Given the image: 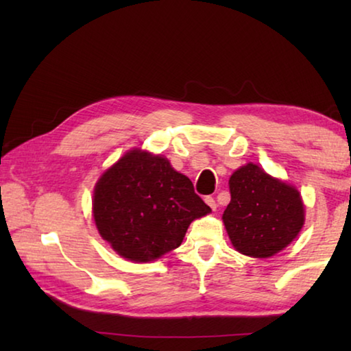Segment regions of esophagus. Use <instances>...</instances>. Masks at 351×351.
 Masks as SVG:
<instances>
[{
  "mask_svg": "<svg viewBox=\"0 0 351 351\" xmlns=\"http://www.w3.org/2000/svg\"><path fill=\"white\" fill-rule=\"evenodd\" d=\"M204 201H206V204L209 206L212 210H217V201H215V198H213V197H206Z\"/></svg>",
  "mask_w": 351,
  "mask_h": 351,
  "instance_id": "obj_1",
  "label": "esophagus"
}]
</instances>
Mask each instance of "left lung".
I'll return each mask as SVG.
<instances>
[{"label":"left lung","mask_w":351,"mask_h":351,"mask_svg":"<svg viewBox=\"0 0 351 351\" xmlns=\"http://www.w3.org/2000/svg\"><path fill=\"white\" fill-rule=\"evenodd\" d=\"M223 223L237 251L254 258L280 252L304 228L305 207L294 186L249 162L229 180Z\"/></svg>","instance_id":"obj_1"}]
</instances>
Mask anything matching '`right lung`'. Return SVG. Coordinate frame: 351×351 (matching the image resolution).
<instances>
[{"label":"right lung","instance_id":"1","mask_svg":"<svg viewBox=\"0 0 351 351\" xmlns=\"http://www.w3.org/2000/svg\"><path fill=\"white\" fill-rule=\"evenodd\" d=\"M210 212L186 175L161 154L130 150L99 178L93 215L121 257L147 263L181 245L190 223Z\"/></svg>","mask_w":351,"mask_h":351}]
</instances>
